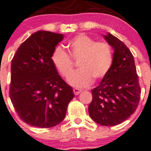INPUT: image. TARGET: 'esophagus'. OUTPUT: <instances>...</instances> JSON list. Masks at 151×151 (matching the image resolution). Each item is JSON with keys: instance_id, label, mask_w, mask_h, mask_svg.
Instances as JSON below:
<instances>
[{"instance_id": "obj_1", "label": "esophagus", "mask_w": 151, "mask_h": 151, "mask_svg": "<svg viewBox=\"0 0 151 151\" xmlns=\"http://www.w3.org/2000/svg\"><path fill=\"white\" fill-rule=\"evenodd\" d=\"M73 92H74V95H76V96H77V95L80 94V93H81V92H82V91H81V89H77V88H74V89H73Z\"/></svg>"}]
</instances>
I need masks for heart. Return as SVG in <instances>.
Masks as SVG:
<instances>
[{"instance_id": "1", "label": "heart", "mask_w": 151, "mask_h": 151, "mask_svg": "<svg viewBox=\"0 0 151 151\" xmlns=\"http://www.w3.org/2000/svg\"><path fill=\"white\" fill-rule=\"evenodd\" d=\"M68 55L57 47L51 55L53 65L62 77H67L72 71V59L79 60L78 70L68 77V83L77 88H84L102 78L109 70L113 61L111 47L105 42H95L85 35L70 39L66 46Z\"/></svg>"}]
</instances>
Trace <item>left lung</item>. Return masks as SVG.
Returning a JSON list of instances; mask_svg holds the SVG:
<instances>
[{
    "instance_id": "left-lung-1",
    "label": "left lung",
    "mask_w": 151,
    "mask_h": 151,
    "mask_svg": "<svg viewBox=\"0 0 151 151\" xmlns=\"http://www.w3.org/2000/svg\"><path fill=\"white\" fill-rule=\"evenodd\" d=\"M114 52L112 65L97 87L92 89L89 114L104 126L123 123L135 112L141 96L135 61L125 43L111 34L104 35Z\"/></svg>"
}]
</instances>
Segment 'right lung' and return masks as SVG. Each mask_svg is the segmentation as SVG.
<instances>
[{
    "label": "right lung",
    "mask_w": 151,
    "mask_h": 151,
    "mask_svg": "<svg viewBox=\"0 0 151 151\" xmlns=\"http://www.w3.org/2000/svg\"><path fill=\"white\" fill-rule=\"evenodd\" d=\"M63 35L47 31L32 34L12 59L9 98L22 120L50 128L65 119L74 97L71 86L58 73L51 55Z\"/></svg>",
    "instance_id": "add662e5"
}]
</instances>
